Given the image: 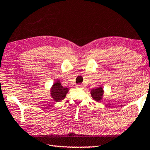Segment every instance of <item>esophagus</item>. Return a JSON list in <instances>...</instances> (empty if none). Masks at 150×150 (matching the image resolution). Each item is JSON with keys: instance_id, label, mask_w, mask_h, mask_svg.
Returning a JSON list of instances; mask_svg holds the SVG:
<instances>
[{"instance_id": "1", "label": "esophagus", "mask_w": 150, "mask_h": 150, "mask_svg": "<svg viewBox=\"0 0 150 150\" xmlns=\"http://www.w3.org/2000/svg\"><path fill=\"white\" fill-rule=\"evenodd\" d=\"M83 86V84H77V86H76V87H77V88H82Z\"/></svg>"}]
</instances>
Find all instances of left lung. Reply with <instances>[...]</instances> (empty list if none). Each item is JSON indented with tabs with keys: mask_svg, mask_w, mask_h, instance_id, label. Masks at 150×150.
Here are the masks:
<instances>
[{
	"mask_svg": "<svg viewBox=\"0 0 150 150\" xmlns=\"http://www.w3.org/2000/svg\"><path fill=\"white\" fill-rule=\"evenodd\" d=\"M91 96L94 100L96 101H100L102 99V97L103 94V91L102 87H99V88L92 89L91 91Z\"/></svg>",
	"mask_w": 150,
	"mask_h": 150,
	"instance_id": "8db88e82",
	"label": "left lung"
}]
</instances>
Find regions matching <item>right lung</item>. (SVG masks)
<instances>
[{"mask_svg":"<svg viewBox=\"0 0 150 150\" xmlns=\"http://www.w3.org/2000/svg\"><path fill=\"white\" fill-rule=\"evenodd\" d=\"M68 92V88L62 86L59 81L54 83L51 88V96L56 102L62 101L65 98Z\"/></svg>","mask_w":150,"mask_h":150,"instance_id":"add662e5","label":"right lung"}]
</instances>
